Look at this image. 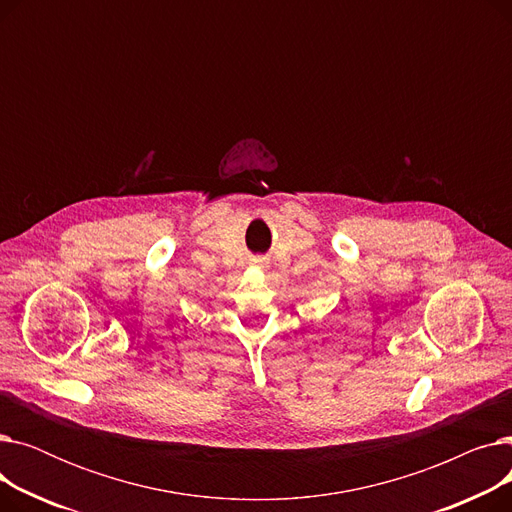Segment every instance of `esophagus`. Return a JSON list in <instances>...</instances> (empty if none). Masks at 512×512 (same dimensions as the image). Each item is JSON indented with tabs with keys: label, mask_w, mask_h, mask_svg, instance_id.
Instances as JSON below:
<instances>
[{
	"label": "esophagus",
	"mask_w": 512,
	"mask_h": 512,
	"mask_svg": "<svg viewBox=\"0 0 512 512\" xmlns=\"http://www.w3.org/2000/svg\"><path fill=\"white\" fill-rule=\"evenodd\" d=\"M253 265H255V267H259V270H265V267H267V261H265V257H255V259H253Z\"/></svg>",
	"instance_id": "obj_1"
}]
</instances>
